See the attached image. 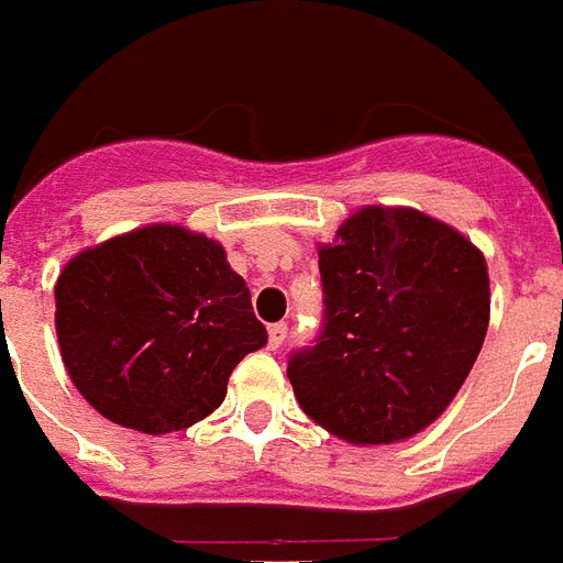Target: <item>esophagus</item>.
Returning <instances> with one entry per match:
<instances>
[{
    "label": "esophagus",
    "mask_w": 563,
    "mask_h": 563,
    "mask_svg": "<svg viewBox=\"0 0 563 563\" xmlns=\"http://www.w3.org/2000/svg\"><path fill=\"white\" fill-rule=\"evenodd\" d=\"M285 339H287V324L285 322H276V324H271V328H267V345H271L273 351L285 345Z\"/></svg>",
    "instance_id": "34e87169"
}]
</instances>
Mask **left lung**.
<instances>
[{
    "instance_id": "8db88e82",
    "label": "left lung",
    "mask_w": 563,
    "mask_h": 563,
    "mask_svg": "<svg viewBox=\"0 0 563 563\" xmlns=\"http://www.w3.org/2000/svg\"><path fill=\"white\" fill-rule=\"evenodd\" d=\"M324 331L292 354L301 411L354 445L402 443L443 415L489 328L486 258L411 207H362L319 244Z\"/></svg>"
}]
</instances>
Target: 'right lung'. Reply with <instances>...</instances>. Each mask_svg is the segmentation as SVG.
<instances>
[{
    "instance_id": "add662e5",
    "label": "right lung",
    "mask_w": 563,
    "mask_h": 563,
    "mask_svg": "<svg viewBox=\"0 0 563 563\" xmlns=\"http://www.w3.org/2000/svg\"><path fill=\"white\" fill-rule=\"evenodd\" d=\"M65 371L88 406L143 434L209 417L232 368L267 345L224 247L146 224L77 253L54 287Z\"/></svg>"
}]
</instances>
